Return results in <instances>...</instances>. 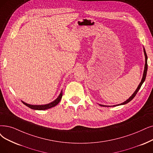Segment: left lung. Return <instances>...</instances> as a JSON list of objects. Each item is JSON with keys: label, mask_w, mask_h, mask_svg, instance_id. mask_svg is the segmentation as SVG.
Here are the masks:
<instances>
[{"label": "left lung", "mask_w": 153, "mask_h": 153, "mask_svg": "<svg viewBox=\"0 0 153 153\" xmlns=\"http://www.w3.org/2000/svg\"><path fill=\"white\" fill-rule=\"evenodd\" d=\"M143 50H144V56H145V65H144V72H143V78H142V80L141 81H140L139 85H138V87L137 88V89L135 90V91L133 93V94L127 100H126V101H124V102L121 103H119V104L118 105H112L113 107H115V106H118V105H125L126 104V103H129L130 101H131L134 97L136 96V95L137 94V91H139V90L140 88V87H141V85H143V83H144V82L145 81V79H146V74H147V71H148V56L147 54H146V51H145V49L143 47ZM99 105L100 106H103V107H111L109 105H101V104H99Z\"/></svg>", "instance_id": "8db88e82"}]
</instances>
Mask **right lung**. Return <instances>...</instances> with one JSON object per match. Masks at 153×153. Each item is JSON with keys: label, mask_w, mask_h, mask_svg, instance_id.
<instances>
[{"label": "right lung", "mask_w": 153, "mask_h": 153, "mask_svg": "<svg viewBox=\"0 0 153 153\" xmlns=\"http://www.w3.org/2000/svg\"><path fill=\"white\" fill-rule=\"evenodd\" d=\"M62 95H63V92H62V91H61V92H60L59 96L56 98L55 100H54L53 102H50V103H48V104H45V105H31V104H29V103L24 102L22 100H21V102L24 103V105L27 106L30 108H32V109H34V110H38V111H43V110H46V109L50 108L51 107L56 106L58 104V103L60 102L61 99H62Z\"/></svg>", "instance_id": "obj_1"}]
</instances>
